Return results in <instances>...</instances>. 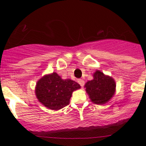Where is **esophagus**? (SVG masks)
<instances>
[{
	"label": "esophagus",
	"instance_id": "esophagus-1",
	"mask_svg": "<svg viewBox=\"0 0 146 146\" xmlns=\"http://www.w3.org/2000/svg\"><path fill=\"white\" fill-rule=\"evenodd\" d=\"M78 82L80 84V85L81 87H83L84 85V80H82V79H78Z\"/></svg>",
	"mask_w": 146,
	"mask_h": 146
}]
</instances>
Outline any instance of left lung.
<instances>
[{"instance_id": "obj_1", "label": "left lung", "mask_w": 146, "mask_h": 146, "mask_svg": "<svg viewBox=\"0 0 146 146\" xmlns=\"http://www.w3.org/2000/svg\"><path fill=\"white\" fill-rule=\"evenodd\" d=\"M93 76V80L85 85L87 92L92 102L97 104H105L114 95L115 82L112 78L105 76L100 70H97Z\"/></svg>"}]
</instances>
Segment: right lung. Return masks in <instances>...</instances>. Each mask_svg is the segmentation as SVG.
Listing matches in <instances>:
<instances>
[{"label":"right lung","mask_w":146,"mask_h":146,"mask_svg":"<svg viewBox=\"0 0 146 146\" xmlns=\"http://www.w3.org/2000/svg\"><path fill=\"white\" fill-rule=\"evenodd\" d=\"M80 88L73 80H63L57 73L44 76L36 83L37 99L47 108L58 110L68 105L72 92Z\"/></svg>","instance_id":"add662e5"}]
</instances>
